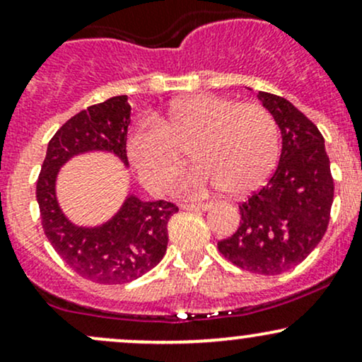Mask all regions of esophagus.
Segmentation results:
<instances>
[{
  "label": "esophagus",
  "mask_w": 362,
  "mask_h": 362,
  "mask_svg": "<svg viewBox=\"0 0 362 362\" xmlns=\"http://www.w3.org/2000/svg\"><path fill=\"white\" fill-rule=\"evenodd\" d=\"M182 207H184L185 211H201V213H206V211L211 209V204H182Z\"/></svg>",
  "instance_id": "1"
}]
</instances>
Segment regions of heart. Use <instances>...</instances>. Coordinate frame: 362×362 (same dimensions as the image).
<instances>
[{
	"instance_id": "b5f03b06",
	"label": "heart",
	"mask_w": 362,
	"mask_h": 362,
	"mask_svg": "<svg viewBox=\"0 0 362 362\" xmlns=\"http://www.w3.org/2000/svg\"><path fill=\"white\" fill-rule=\"evenodd\" d=\"M195 165L173 182L180 194L201 195L224 189L243 195L267 180L279 153L276 120L257 103H236L218 95L199 93L173 102L160 124L143 120L126 141L131 163L143 184L161 190L189 148Z\"/></svg>"
}]
</instances>
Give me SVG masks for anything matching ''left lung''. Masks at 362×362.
<instances>
[{
    "label": "left lung",
    "mask_w": 362,
    "mask_h": 362,
    "mask_svg": "<svg viewBox=\"0 0 362 362\" xmlns=\"http://www.w3.org/2000/svg\"><path fill=\"white\" fill-rule=\"evenodd\" d=\"M281 131L279 165L267 185L240 204L238 230L218 242L236 267L276 276L296 267L325 235L334 178L318 127L286 98L257 91Z\"/></svg>",
    "instance_id": "left-lung-1"
}]
</instances>
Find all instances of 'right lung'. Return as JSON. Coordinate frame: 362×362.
<instances>
[{"instance_id": "add662e5", "label": "right lung", "mask_w": 362, "mask_h": 362, "mask_svg": "<svg viewBox=\"0 0 362 362\" xmlns=\"http://www.w3.org/2000/svg\"><path fill=\"white\" fill-rule=\"evenodd\" d=\"M131 105L126 95L81 110L47 144L37 180V202L44 233L74 272L98 284H126L160 264L168 245V219L178 207L167 201H143L127 192L117 213L95 226H80L57 201V177L74 156L109 153L124 168Z\"/></svg>"}]
</instances>
